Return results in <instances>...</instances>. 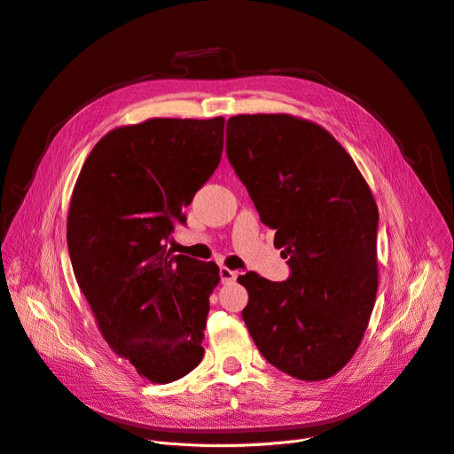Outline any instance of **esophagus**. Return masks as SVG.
Wrapping results in <instances>:
<instances>
[{"mask_svg": "<svg viewBox=\"0 0 454 454\" xmlns=\"http://www.w3.org/2000/svg\"><path fill=\"white\" fill-rule=\"evenodd\" d=\"M220 276H222V282L223 284H232L236 278H238V272L236 270H231V269H227V267H222L220 269Z\"/></svg>", "mask_w": 454, "mask_h": 454, "instance_id": "esophagus-1", "label": "esophagus"}]
</instances>
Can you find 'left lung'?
Returning a JSON list of instances; mask_svg holds the SVG:
<instances>
[{
    "label": "left lung",
    "mask_w": 454,
    "mask_h": 454,
    "mask_svg": "<svg viewBox=\"0 0 454 454\" xmlns=\"http://www.w3.org/2000/svg\"><path fill=\"white\" fill-rule=\"evenodd\" d=\"M227 158L262 223L276 229L286 282L247 272L241 310L276 369L317 381L353 358L378 289V207L353 158L320 125L289 114L227 121Z\"/></svg>",
    "instance_id": "1"
}]
</instances>
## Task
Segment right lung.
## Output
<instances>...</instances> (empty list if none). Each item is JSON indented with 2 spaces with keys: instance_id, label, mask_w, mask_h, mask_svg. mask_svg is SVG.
<instances>
[{
  "instance_id": "add662e5",
  "label": "right lung",
  "mask_w": 454,
  "mask_h": 454,
  "mask_svg": "<svg viewBox=\"0 0 454 454\" xmlns=\"http://www.w3.org/2000/svg\"><path fill=\"white\" fill-rule=\"evenodd\" d=\"M225 120L154 118L103 136L78 176L67 220L76 282L109 347L153 383L203 358L215 262L167 251L174 225L213 176Z\"/></svg>"
}]
</instances>
